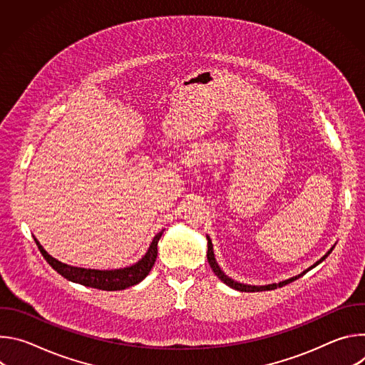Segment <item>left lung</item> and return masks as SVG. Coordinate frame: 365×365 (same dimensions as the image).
<instances>
[{
  "mask_svg": "<svg viewBox=\"0 0 365 365\" xmlns=\"http://www.w3.org/2000/svg\"><path fill=\"white\" fill-rule=\"evenodd\" d=\"M206 240H207V252H206V257H207V263H210L212 272H214L215 276H217L221 282H224L227 286H230V287H232V289H235V290H240V292H266V290H274V289H277V287H283V286H286V284L294 282L296 279L302 277L303 274H306L309 270L317 267L318 264H321V263L324 262V259L332 252V250H334V247H335V245H334L324 257H321V258L318 259V262H317L315 264H312L309 269L303 270V272H302L300 274H297V276H293V277H290V279H287V280H283V282H279V283H272V284H264V286H252V284L240 283V282L231 279L230 276H227V274L222 272V269L220 267V264L217 263V258H215V254H214V245H212V241H211L210 235H206Z\"/></svg>",
  "mask_w": 365,
  "mask_h": 365,
  "instance_id": "left-lung-1",
  "label": "left lung"
}]
</instances>
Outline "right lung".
I'll list each match as a JSON object with an SVG mask.
<instances>
[{
	"label": "right lung",
	"mask_w": 365,
	"mask_h": 365,
	"mask_svg": "<svg viewBox=\"0 0 365 365\" xmlns=\"http://www.w3.org/2000/svg\"><path fill=\"white\" fill-rule=\"evenodd\" d=\"M163 231L165 230H162L159 234L154 235L147 252L138 259L137 263H134L133 266L124 267V269H114V270L83 269V267H73V266L65 264V263L59 262V259H56L55 257H51L43 248V245L37 241L36 237H33V238H34L46 262L61 276H63L69 282L79 283L86 287L113 292V290H124L127 287H131L147 277V274L150 273V270L154 266L155 257H158V244H159L160 237L163 235Z\"/></svg>",
	"instance_id": "add662e5"
}]
</instances>
